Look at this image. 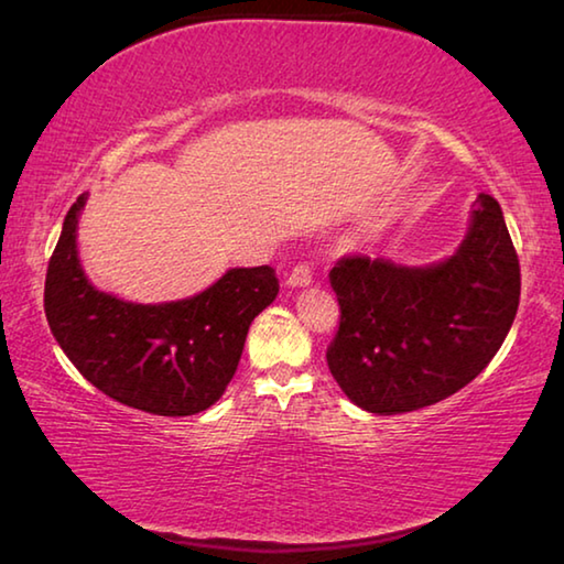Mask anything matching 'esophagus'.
I'll use <instances>...</instances> for the list:
<instances>
[{
	"label": "esophagus",
	"instance_id": "obj_1",
	"mask_svg": "<svg viewBox=\"0 0 564 564\" xmlns=\"http://www.w3.org/2000/svg\"><path fill=\"white\" fill-rule=\"evenodd\" d=\"M313 281V273L305 263H299L293 265V269L289 271V275H285V283L291 285V289H301V285H311Z\"/></svg>",
	"mask_w": 564,
	"mask_h": 564
}]
</instances>
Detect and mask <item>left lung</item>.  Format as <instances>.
<instances>
[{
	"instance_id": "obj_1",
	"label": "left lung",
	"mask_w": 564,
	"mask_h": 564,
	"mask_svg": "<svg viewBox=\"0 0 564 564\" xmlns=\"http://www.w3.org/2000/svg\"><path fill=\"white\" fill-rule=\"evenodd\" d=\"M340 323L326 360L352 403L398 415L441 403L488 368L520 303V261L500 204L477 196L447 261L410 269L343 256L330 269Z\"/></svg>"
}]
</instances>
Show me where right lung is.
Segmentation results:
<instances>
[{"instance_id": "right-lung-1", "label": "right lung", "mask_w": 564, "mask_h": 564, "mask_svg": "<svg viewBox=\"0 0 564 564\" xmlns=\"http://www.w3.org/2000/svg\"><path fill=\"white\" fill-rule=\"evenodd\" d=\"M87 194L64 218L44 283V313L76 370L121 405L151 415L212 408L241 360L251 321L279 295L271 265L231 269L194 299L129 303L97 291L76 256Z\"/></svg>"}]
</instances>
